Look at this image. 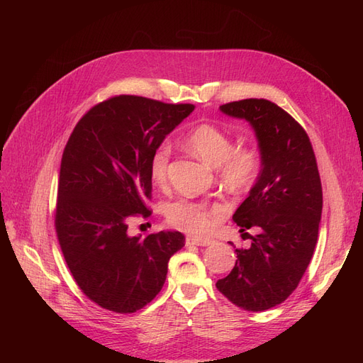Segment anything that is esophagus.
Masks as SVG:
<instances>
[{
  "label": "esophagus",
  "mask_w": 363,
  "mask_h": 363,
  "mask_svg": "<svg viewBox=\"0 0 363 363\" xmlns=\"http://www.w3.org/2000/svg\"><path fill=\"white\" fill-rule=\"evenodd\" d=\"M211 239H199V238H188L186 239V245H199V247H207L211 245Z\"/></svg>",
  "instance_id": "esophagus-1"
}]
</instances>
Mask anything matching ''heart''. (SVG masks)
Returning <instances> with one entry per match:
<instances>
[{"mask_svg": "<svg viewBox=\"0 0 363 363\" xmlns=\"http://www.w3.org/2000/svg\"><path fill=\"white\" fill-rule=\"evenodd\" d=\"M188 145L196 156L218 168L219 177L230 189L244 191L256 182L262 168L260 151L255 145L235 147L233 138L213 124H199L186 135ZM171 148L162 142L150 156V177L159 186L168 182ZM224 207L189 199L171 201L164 215L174 228L189 235H204L224 216Z\"/></svg>", "mask_w": 363, "mask_h": 363, "instance_id": "1", "label": "heart"}]
</instances>
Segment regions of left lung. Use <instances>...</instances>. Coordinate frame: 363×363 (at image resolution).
I'll return each mask as SVG.
<instances>
[{"instance_id": "obj_1", "label": "left lung", "mask_w": 363, "mask_h": 363, "mask_svg": "<svg viewBox=\"0 0 363 363\" xmlns=\"http://www.w3.org/2000/svg\"><path fill=\"white\" fill-rule=\"evenodd\" d=\"M219 108L255 128L262 171L233 215L240 233L257 226L259 235L250 237V248L235 250V267L216 288L240 309L263 312L286 300L309 267L321 221V179L306 130L276 103L247 98Z\"/></svg>"}]
</instances>
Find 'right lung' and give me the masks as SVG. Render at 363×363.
<instances>
[{
  "mask_svg": "<svg viewBox=\"0 0 363 363\" xmlns=\"http://www.w3.org/2000/svg\"><path fill=\"white\" fill-rule=\"evenodd\" d=\"M194 111L138 95L95 104L63 150L54 225L82 292L116 313H133L163 288L180 232L128 236L127 221L148 218L150 156Z\"/></svg>",
  "mask_w": 363,
  "mask_h": 363,
  "instance_id": "add662e5",
  "label": "right lung"
}]
</instances>
